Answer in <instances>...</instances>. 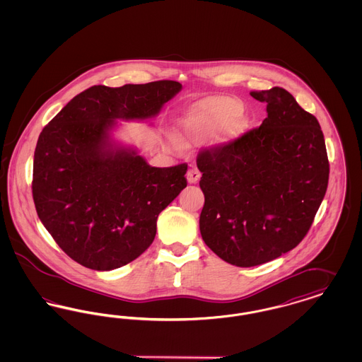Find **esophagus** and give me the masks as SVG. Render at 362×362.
<instances>
[{
	"label": "esophagus",
	"mask_w": 362,
	"mask_h": 362,
	"mask_svg": "<svg viewBox=\"0 0 362 362\" xmlns=\"http://www.w3.org/2000/svg\"><path fill=\"white\" fill-rule=\"evenodd\" d=\"M199 179H201V173H199L198 168H191V170H189V173H187V182H189V185L198 183Z\"/></svg>",
	"instance_id": "esophagus-1"
}]
</instances>
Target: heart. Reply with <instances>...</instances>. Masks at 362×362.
I'll return each instance as SVG.
<instances>
[{
  "instance_id": "heart-1",
  "label": "heart",
  "mask_w": 362,
  "mask_h": 362,
  "mask_svg": "<svg viewBox=\"0 0 362 362\" xmlns=\"http://www.w3.org/2000/svg\"><path fill=\"white\" fill-rule=\"evenodd\" d=\"M241 104L230 98H217L191 112L179 123L177 137L183 142H199L223 129L224 136L240 130ZM176 146V141L171 144Z\"/></svg>"
}]
</instances>
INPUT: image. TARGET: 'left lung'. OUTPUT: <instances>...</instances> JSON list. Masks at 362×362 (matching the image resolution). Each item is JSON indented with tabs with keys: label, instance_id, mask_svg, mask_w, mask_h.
<instances>
[{
	"label": "left lung",
	"instance_id": "1",
	"mask_svg": "<svg viewBox=\"0 0 362 362\" xmlns=\"http://www.w3.org/2000/svg\"><path fill=\"white\" fill-rule=\"evenodd\" d=\"M250 95L267 104L266 119L197 157L202 239L239 267L276 259L305 238L329 173L325 136L312 114L279 86Z\"/></svg>",
	"mask_w": 362,
	"mask_h": 362
}]
</instances>
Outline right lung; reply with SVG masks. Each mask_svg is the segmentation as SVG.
<instances>
[{"mask_svg": "<svg viewBox=\"0 0 362 362\" xmlns=\"http://www.w3.org/2000/svg\"><path fill=\"white\" fill-rule=\"evenodd\" d=\"M182 89L161 80L95 86L74 96L42 130L34 155L36 213L77 263L110 272L155 240L158 214L187 186V164L156 168L117 144V121L152 119Z\"/></svg>", "mask_w": 362, "mask_h": 362, "instance_id": "obj_1", "label": "right lung"}]
</instances>
